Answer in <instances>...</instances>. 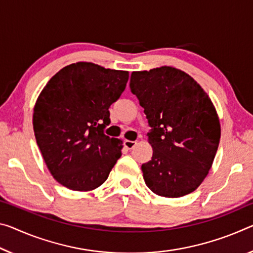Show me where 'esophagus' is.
<instances>
[{"instance_id":"obj_1","label":"esophagus","mask_w":253,"mask_h":253,"mask_svg":"<svg viewBox=\"0 0 253 253\" xmlns=\"http://www.w3.org/2000/svg\"><path fill=\"white\" fill-rule=\"evenodd\" d=\"M124 145H125V147L127 148V150H131L135 145H136V142L135 141H126L124 142Z\"/></svg>"}]
</instances>
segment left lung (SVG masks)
<instances>
[{"label":"left lung","mask_w":253,"mask_h":253,"mask_svg":"<svg viewBox=\"0 0 253 253\" xmlns=\"http://www.w3.org/2000/svg\"><path fill=\"white\" fill-rule=\"evenodd\" d=\"M129 86L151 127L153 155L142 164L146 186L168 198L195 191L219 144V119L211 100L190 75L171 66L133 72Z\"/></svg>","instance_id":"left-lung-1"}]
</instances>
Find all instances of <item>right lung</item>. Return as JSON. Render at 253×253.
Here are the masks:
<instances>
[{
  "label": "right lung",
  "instance_id": "right-lung-1",
  "mask_svg": "<svg viewBox=\"0 0 253 253\" xmlns=\"http://www.w3.org/2000/svg\"><path fill=\"white\" fill-rule=\"evenodd\" d=\"M128 78L127 71L79 62L57 72L39 94L33 117L36 141L48 170L64 187L95 189L122 156V139L103 129Z\"/></svg>",
  "mask_w": 253,
  "mask_h": 253
}]
</instances>
